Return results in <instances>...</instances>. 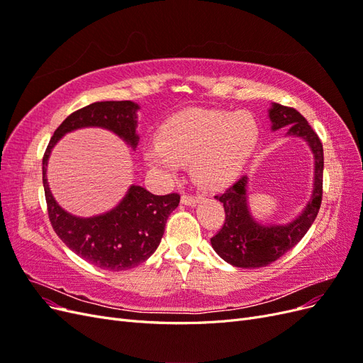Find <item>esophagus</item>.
Listing matches in <instances>:
<instances>
[{"mask_svg": "<svg viewBox=\"0 0 363 363\" xmlns=\"http://www.w3.org/2000/svg\"><path fill=\"white\" fill-rule=\"evenodd\" d=\"M200 200H203L201 195H192V194H183L182 195V203L186 206H194L199 203Z\"/></svg>", "mask_w": 363, "mask_h": 363, "instance_id": "obj_1", "label": "esophagus"}]
</instances>
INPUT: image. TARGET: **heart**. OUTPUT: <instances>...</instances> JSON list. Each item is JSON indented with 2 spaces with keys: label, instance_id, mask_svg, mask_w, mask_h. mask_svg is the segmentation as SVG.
I'll return each mask as SVG.
<instances>
[{
  "label": "heart",
  "instance_id": "obj_1",
  "mask_svg": "<svg viewBox=\"0 0 363 363\" xmlns=\"http://www.w3.org/2000/svg\"><path fill=\"white\" fill-rule=\"evenodd\" d=\"M259 140V125L247 112L189 108L164 121L159 142L145 150L151 167L174 172L189 163L204 188H223L245 167Z\"/></svg>",
  "mask_w": 363,
  "mask_h": 363
}]
</instances>
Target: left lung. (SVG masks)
<instances>
[{"label": "left lung", "mask_w": 363, "mask_h": 363, "mask_svg": "<svg viewBox=\"0 0 363 363\" xmlns=\"http://www.w3.org/2000/svg\"><path fill=\"white\" fill-rule=\"evenodd\" d=\"M269 118L272 130L288 127V135L300 136L309 142L315 155L313 194L304 212L286 225H259L252 221L245 203L247 177L239 179L221 195H215V199L224 204L225 221L211 242L219 256L238 268H260L280 259L307 233L323 201L324 151L321 139L294 107L274 103Z\"/></svg>", "instance_id": "obj_1"}]
</instances>
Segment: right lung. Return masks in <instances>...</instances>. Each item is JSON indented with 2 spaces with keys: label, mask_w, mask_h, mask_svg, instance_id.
<instances>
[{
  "label": "right lung",
  "mask_w": 363,
  "mask_h": 363,
  "mask_svg": "<svg viewBox=\"0 0 363 363\" xmlns=\"http://www.w3.org/2000/svg\"><path fill=\"white\" fill-rule=\"evenodd\" d=\"M131 101H98L72 112L54 131L42 159V180L50 223L77 256L108 271H125L145 262L160 244L164 224L180 203V194L155 195L131 186L121 204L106 215L77 218L54 201L47 183L51 148L68 131L82 127L112 130L131 147L138 145L136 111Z\"/></svg>",
  "instance_id": "obj_1"
}]
</instances>
